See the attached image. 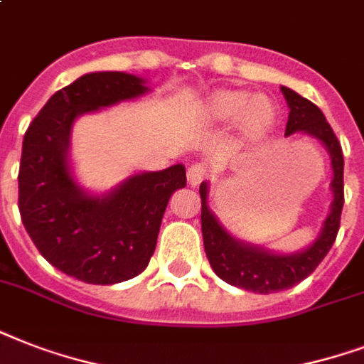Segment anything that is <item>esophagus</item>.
<instances>
[{
    "instance_id": "34e87169",
    "label": "esophagus",
    "mask_w": 364,
    "mask_h": 364,
    "mask_svg": "<svg viewBox=\"0 0 364 364\" xmlns=\"http://www.w3.org/2000/svg\"><path fill=\"white\" fill-rule=\"evenodd\" d=\"M205 176H208V170H205V166L200 164V162H196V164L191 166V168H188V171H187L188 185L196 187V185H200V183L204 181Z\"/></svg>"
}]
</instances>
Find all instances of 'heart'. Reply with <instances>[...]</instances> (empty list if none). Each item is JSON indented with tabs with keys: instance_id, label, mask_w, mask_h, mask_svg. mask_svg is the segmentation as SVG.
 <instances>
[{
	"instance_id": "obj_1",
	"label": "heart",
	"mask_w": 364,
	"mask_h": 364,
	"mask_svg": "<svg viewBox=\"0 0 364 364\" xmlns=\"http://www.w3.org/2000/svg\"><path fill=\"white\" fill-rule=\"evenodd\" d=\"M204 117L210 122H228L238 119L243 132L251 136L264 134L276 121V107L266 96H251L245 92L213 94L204 105Z\"/></svg>"
}]
</instances>
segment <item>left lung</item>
Returning a JSON list of instances; mask_svg holds the SVG:
<instances>
[{
	"label": "left lung",
	"instance_id": "obj_1",
	"mask_svg": "<svg viewBox=\"0 0 364 364\" xmlns=\"http://www.w3.org/2000/svg\"><path fill=\"white\" fill-rule=\"evenodd\" d=\"M282 92L291 109L285 136H291L294 132H304L317 137L327 147L333 160L334 177L331 187H333L334 200L319 238L308 249L294 255H274L264 249L240 243L221 227V223L211 213L208 208V185L205 183L200 185L202 236H204V249L211 268L223 282L259 294L291 289L316 270L333 247L340 228L342 208H344V154L338 137L334 136L333 128L316 104L293 92L291 88L282 87Z\"/></svg>",
	"mask_w": 364,
	"mask_h": 364
}]
</instances>
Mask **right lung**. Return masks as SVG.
Instances as JSON below:
<instances>
[{
	"label": "right lung",
	"mask_w": 364,
	"mask_h": 364,
	"mask_svg": "<svg viewBox=\"0 0 364 364\" xmlns=\"http://www.w3.org/2000/svg\"><path fill=\"white\" fill-rule=\"evenodd\" d=\"M147 92L136 75L98 71L48 100L24 134L18 210L39 253L68 276L113 285L147 268L168 200L187 185L185 166L139 173L102 198L77 187L68 164L77 117Z\"/></svg>",
	"instance_id": "obj_1"
}]
</instances>
